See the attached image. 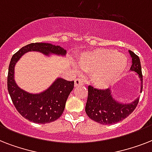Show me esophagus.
I'll return each mask as SVG.
<instances>
[{"label":"esophagus","mask_w":152,"mask_h":152,"mask_svg":"<svg viewBox=\"0 0 152 152\" xmlns=\"http://www.w3.org/2000/svg\"><path fill=\"white\" fill-rule=\"evenodd\" d=\"M83 85V83L81 80H80V79H76V80H75V87H80V86Z\"/></svg>","instance_id":"obj_1"}]
</instances>
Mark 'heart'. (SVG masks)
Masks as SVG:
<instances>
[{"label": "heart", "instance_id": "heart-1", "mask_svg": "<svg viewBox=\"0 0 152 152\" xmlns=\"http://www.w3.org/2000/svg\"><path fill=\"white\" fill-rule=\"evenodd\" d=\"M78 67L91 74V82L99 88H106L119 80L128 68L127 58L113 50L96 49L80 56Z\"/></svg>", "mask_w": 152, "mask_h": 152}]
</instances>
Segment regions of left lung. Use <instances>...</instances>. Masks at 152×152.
<instances>
[{"mask_svg":"<svg viewBox=\"0 0 152 152\" xmlns=\"http://www.w3.org/2000/svg\"><path fill=\"white\" fill-rule=\"evenodd\" d=\"M132 57V66L130 70L136 72L141 81V91L143 89V76L139 57L129 50ZM139 98L131 103H121L112 96L110 90H99L91 86L88 87V101L86 103V113L91 119L102 125H111L119 122L126 118L137 108Z\"/></svg>","mask_w":152,"mask_h":152,"instance_id":"left-lung-1","label":"left lung"}]
</instances>
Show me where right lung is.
I'll use <instances>...</instances> for the list:
<instances>
[{
	"instance_id": "add662e5",
	"label": "right lung",
	"mask_w": 152,
	"mask_h": 152,
	"mask_svg": "<svg viewBox=\"0 0 152 152\" xmlns=\"http://www.w3.org/2000/svg\"><path fill=\"white\" fill-rule=\"evenodd\" d=\"M29 51H37L46 56L51 54L64 56L66 50L60 46L50 43L35 42L23 46L13 55L8 73V91L17 111L27 120L38 124L54 121L64 112L69 94L74 88V81L57 78L52 85L39 94H31L18 87L14 79L16 62Z\"/></svg>"
}]
</instances>
